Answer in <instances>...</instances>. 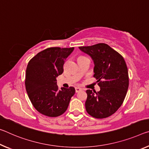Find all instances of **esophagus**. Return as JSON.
<instances>
[{"label": "esophagus", "instance_id": "obj_1", "mask_svg": "<svg viewBox=\"0 0 149 149\" xmlns=\"http://www.w3.org/2000/svg\"><path fill=\"white\" fill-rule=\"evenodd\" d=\"M80 91H81V89L79 88V87H75V92L77 93V92H79Z\"/></svg>", "mask_w": 149, "mask_h": 149}]
</instances>
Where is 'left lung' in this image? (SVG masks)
I'll use <instances>...</instances> for the list:
<instances>
[{"instance_id": "1", "label": "left lung", "mask_w": 149, "mask_h": 149, "mask_svg": "<svg viewBox=\"0 0 149 149\" xmlns=\"http://www.w3.org/2000/svg\"><path fill=\"white\" fill-rule=\"evenodd\" d=\"M89 56L94 63L93 77L100 91L87 89L86 109L91 116L103 119L117 111L125 97L129 87L126 63L120 54L106 44L79 47Z\"/></svg>"}]
</instances>
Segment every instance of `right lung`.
<instances>
[{
    "label": "right lung",
    "mask_w": 149,
    "mask_h": 149,
    "mask_svg": "<svg viewBox=\"0 0 149 149\" xmlns=\"http://www.w3.org/2000/svg\"><path fill=\"white\" fill-rule=\"evenodd\" d=\"M74 48H49L37 54L28 62L25 86L34 108L46 116L55 117L67 110L75 88L59 90L57 77L63 72L65 61Z\"/></svg>",
    "instance_id": "1"
}]
</instances>
